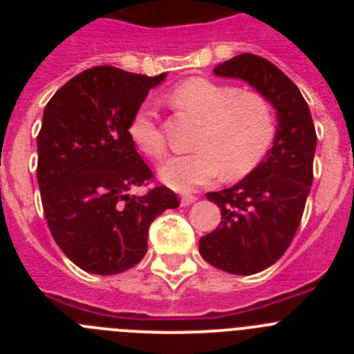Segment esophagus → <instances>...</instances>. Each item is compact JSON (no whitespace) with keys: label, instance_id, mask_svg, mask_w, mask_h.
Returning a JSON list of instances; mask_svg holds the SVG:
<instances>
[{"label":"esophagus","instance_id":"esophagus-1","mask_svg":"<svg viewBox=\"0 0 354 354\" xmlns=\"http://www.w3.org/2000/svg\"><path fill=\"white\" fill-rule=\"evenodd\" d=\"M195 200H196L195 195H189V193H184V195L180 196V205H183V207H187V205H192L193 202H195Z\"/></svg>","mask_w":354,"mask_h":354}]
</instances>
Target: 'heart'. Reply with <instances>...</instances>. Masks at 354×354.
I'll return each mask as SVG.
<instances>
[{
	"instance_id": "heart-1",
	"label": "heart",
	"mask_w": 354,
	"mask_h": 354,
	"mask_svg": "<svg viewBox=\"0 0 354 354\" xmlns=\"http://www.w3.org/2000/svg\"><path fill=\"white\" fill-rule=\"evenodd\" d=\"M175 108L202 122L195 152L175 156L159 168V177L177 192L211 183L223 171L225 179L248 175L268 154L277 134L274 108L262 93L241 92L232 84L193 77L170 93ZM129 138L152 159L165 156V138L154 109L142 104L131 117Z\"/></svg>"
}]
</instances>
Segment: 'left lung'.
Listing matches in <instances>:
<instances>
[{
    "label": "left lung",
    "mask_w": 354,
    "mask_h": 354,
    "mask_svg": "<svg viewBox=\"0 0 354 354\" xmlns=\"http://www.w3.org/2000/svg\"><path fill=\"white\" fill-rule=\"evenodd\" d=\"M212 72L248 83L277 111V134L264 159L237 184L205 195L220 207L221 223L200 239V255L227 273L255 274L282 257L298 230L317 136L299 88L266 58L245 53Z\"/></svg>",
    "instance_id": "1"
}]
</instances>
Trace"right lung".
<instances>
[{"mask_svg":"<svg viewBox=\"0 0 354 354\" xmlns=\"http://www.w3.org/2000/svg\"><path fill=\"white\" fill-rule=\"evenodd\" d=\"M165 77L101 65L67 81L44 109L37 136L44 214L56 245L86 273L117 274L138 264L150 223L179 207L165 186L129 195L152 171L127 127Z\"/></svg>","mask_w":354,"mask_h":354,"instance_id":"right-lung-1","label":"right lung"}]
</instances>
